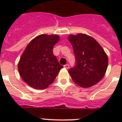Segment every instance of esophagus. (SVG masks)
Instances as JSON below:
<instances>
[{"label":"esophagus","instance_id":"obj_1","mask_svg":"<svg viewBox=\"0 0 122 122\" xmlns=\"http://www.w3.org/2000/svg\"><path fill=\"white\" fill-rule=\"evenodd\" d=\"M64 67H65V69H68L69 68V64H66V65H64Z\"/></svg>","mask_w":122,"mask_h":122}]
</instances>
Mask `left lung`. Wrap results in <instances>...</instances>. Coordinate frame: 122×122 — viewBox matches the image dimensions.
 I'll return each instance as SVG.
<instances>
[{"mask_svg": "<svg viewBox=\"0 0 122 122\" xmlns=\"http://www.w3.org/2000/svg\"><path fill=\"white\" fill-rule=\"evenodd\" d=\"M75 57V65L69 70L76 84L90 87L97 84L105 75L108 57L105 51L93 38L85 34L70 35Z\"/></svg>", "mask_w": 122, "mask_h": 122, "instance_id": "obj_1", "label": "left lung"}]
</instances>
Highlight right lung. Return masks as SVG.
<instances>
[{"instance_id": "obj_1", "label": "right lung", "mask_w": 122, "mask_h": 122, "mask_svg": "<svg viewBox=\"0 0 122 122\" xmlns=\"http://www.w3.org/2000/svg\"><path fill=\"white\" fill-rule=\"evenodd\" d=\"M57 35H41L27 45L20 58L18 70L21 77L30 87L45 89L56 79L63 66L53 55Z\"/></svg>"}]
</instances>
